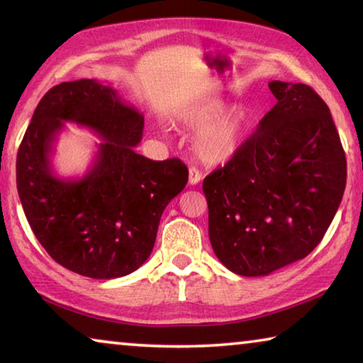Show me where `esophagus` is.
I'll return each instance as SVG.
<instances>
[{"label":"esophagus","mask_w":363,"mask_h":363,"mask_svg":"<svg viewBox=\"0 0 363 363\" xmlns=\"http://www.w3.org/2000/svg\"><path fill=\"white\" fill-rule=\"evenodd\" d=\"M200 179H202V172H200L195 166H192V168H189V182L192 184V186H195V184H199Z\"/></svg>","instance_id":"34e87169"}]
</instances>
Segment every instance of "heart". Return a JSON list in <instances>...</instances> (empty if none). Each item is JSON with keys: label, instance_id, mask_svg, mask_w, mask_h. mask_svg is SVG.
Returning <instances> with one entry per match:
<instances>
[{"label": "heart", "instance_id": "heart-1", "mask_svg": "<svg viewBox=\"0 0 363 363\" xmlns=\"http://www.w3.org/2000/svg\"><path fill=\"white\" fill-rule=\"evenodd\" d=\"M223 101H208L194 108L184 116V123L192 129H200L195 137V153L206 163H223L233 158L242 145L249 114L244 108H233L222 114ZM219 116L220 118H218Z\"/></svg>", "mask_w": 363, "mask_h": 363}]
</instances>
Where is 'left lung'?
I'll return each instance as SVG.
<instances>
[{
    "instance_id": "8db88e82",
    "label": "left lung",
    "mask_w": 363,
    "mask_h": 363,
    "mask_svg": "<svg viewBox=\"0 0 363 363\" xmlns=\"http://www.w3.org/2000/svg\"><path fill=\"white\" fill-rule=\"evenodd\" d=\"M268 87L278 103L202 186L213 252L240 276H267L306 258L346 189V153L326 103L306 84Z\"/></svg>"
}]
</instances>
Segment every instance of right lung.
Wrapping results in <instances>:
<instances>
[{
	"label": "right lung",
	"mask_w": 363,
	"mask_h": 363,
	"mask_svg": "<svg viewBox=\"0 0 363 363\" xmlns=\"http://www.w3.org/2000/svg\"><path fill=\"white\" fill-rule=\"evenodd\" d=\"M65 122L102 139L94 163L79 180H62L49 153ZM143 116L118 91L80 79L50 89L35 108L16 161L17 192L33 234L56 263L94 279H114L150 257L160 218L186 187L179 158L135 153Z\"/></svg>",
	"instance_id": "1"
}]
</instances>
